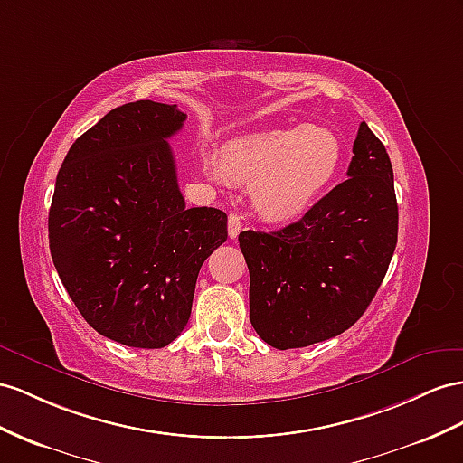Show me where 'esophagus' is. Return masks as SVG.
Instances as JSON below:
<instances>
[{
    "mask_svg": "<svg viewBox=\"0 0 463 463\" xmlns=\"http://www.w3.org/2000/svg\"><path fill=\"white\" fill-rule=\"evenodd\" d=\"M241 231H242V219H241V215H236V213H231V215H229V236H231V239H236Z\"/></svg>",
    "mask_w": 463,
    "mask_h": 463,
    "instance_id": "esophagus-1",
    "label": "esophagus"
}]
</instances>
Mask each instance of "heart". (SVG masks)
<instances>
[{
  "label": "heart",
  "instance_id": "obj_1",
  "mask_svg": "<svg viewBox=\"0 0 463 463\" xmlns=\"http://www.w3.org/2000/svg\"><path fill=\"white\" fill-rule=\"evenodd\" d=\"M340 162L338 135L318 125L241 135L222 146L221 160H203L213 182H252L254 207L274 221L301 215L333 180Z\"/></svg>",
  "mask_w": 463,
  "mask_h": 463
}]
</instances>
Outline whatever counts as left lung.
Here are the masks:
<instances>
[{
  "instance_id": "left-lung-1",
  "label": "left lung",
  "mask_w": 463,
  "mask_h": 463,
  "mask_svg": "<svg viewBox=\"0 0 463 463\" xmlns=\"http://www.w3.org/2000/svg\"><path fill=\"white\" fill-rule=\"evenodd\" d=\"M348 180L274 232L244 231L250 323L266 345L303 348L338 336L367 309L397 246L399 211L385 146L360 123Z\"/></svg>"
}]
</instances>
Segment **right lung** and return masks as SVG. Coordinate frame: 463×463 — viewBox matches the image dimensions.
I'll list each match as a JSON object with an SVG mask.
<instances>
[{
    "label": "right lung",
    "mask_w": 463,
    "mask_h": 463,
    "mask_svg": "<svg viewBox=\"0 0 463 463\" xmlns=\"http://www.w3.org/2000/svg\"><path fill=\"white\" fill-rule=\"evenodd\" d=\"M175 105L115 108L70 146L49 211L54 268L99 335L164 348L185 328L201 266L227 241V215L185 207L168 138Z\"/></svg>",
    "instance_id": "1"
}]
</instances>
